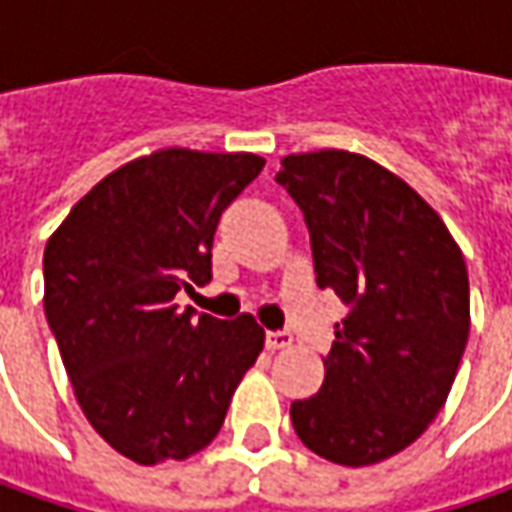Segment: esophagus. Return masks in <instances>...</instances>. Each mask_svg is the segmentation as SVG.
<instances>
[{
	"instance_id": "34e87169",
	"label": "esophagus",
	"mask_w": 512,
	"mask_h": 512,
	"mask_svg": "<svg viewBox=\"0 0 512 512\" xmlns=\"http://www.w3.org/2000/svg\"><path fill=\"white\" fill-rule=\"evenodd\" d=\"M292 346V332L289 329H275V332H266V349L278 352V349H286Z\"/></svg>"
}]
</instances>
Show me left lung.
Segmentation results:
<instances>
[{"label": "left lung", "instance_id": "1", "mask_svg": "<svg viewBox=\"0 0 512 512\" xmlns=\"http://www.w3.org/2000/svg\"><path fill=\"white\" fill-rule=\"evenodd\" d=\"M303 212L315 280L349 306L323 387L292 401L298 438L364 467L427 430L470 335L467 266L441 217L387 168L349 151L289 154L275 174Z\"/></svg>", "mask_w": 512, "mask_h": 512}]
</instances>
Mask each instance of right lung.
Instances as JSON below:
<instances>
[{"label": "right lung", "mask_w": 512, "mask_h": 512, "mask_svg": "<svg viewBox=\"0 0 512 512\" xmlns=\"http://www.w3.org/2000/svg\"><path fill=\"white\" fill-rule=\"evenodd\" d=\"M257 154L166 148L88 191L45 246V318L91 427L137 464L183 461L220 433L263 349L252 315L180 309L212 280L220 214Z\"/></svg>", "instance_id": "right-lung-1"}]
</instances>
